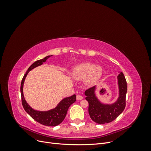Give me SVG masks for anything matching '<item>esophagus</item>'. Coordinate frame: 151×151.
Listing matches in <instances>:
<instances>
[{"label":"esophagus","mask_w":151,"mask_h":151,"mask_svg":"<svg viewBox=\"0 0 151 151\" xmlns=\"http://www.w3.org/2000/svg\"><path fill=\"white\" fill-rule=\"evenodd\" d=\"M76 98H77V100H81V99H83V96H81V95L78 94V95H77Z\"/></svg>","instance_id":"obj_1"}]
</instances>
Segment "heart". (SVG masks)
I'll return each instance as SVG.
<instances>
[{
  "mask_svg": "<svg viewBox=\"0 0 151 151\" xmlns=\"http://www.w3.org/2000/svg\"><path fill=\"white\" fill-rule=\"evenodd\" d=\"M103 74V68L101 65H96L93 63H83L72 68L70 76L75 80L84 78V84L91 87L96 84Z\"/></svg>",
  "mask_w": 151,
  "mask_h": 151,
  "instance_id": "1",
  "label": "heart"
}]
</instances>
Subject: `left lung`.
Returning <instances> with one entry per match:
<instances>
[{
	"instance_id": "obj_1",
	"label": "left lung",
	"mask_w": 151,
	"mask_h": 151,
	"mask_svg": "<svg viewBox=\"0 0 151 151\" xmlns=\"http://www.w3.org/2000/svg\"><path fill=\"white\" fill-rule=\"evenodd\" d=\"M118 97L111 104L101 102L96 94V86L85 91L86 99L89 103L88 111L92 120L99 124H104L115 120L124 110L127 85L125 77L122 72L117 76Z\"/></svg>"
}]
</instances>
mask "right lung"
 <instances>
[{
  "label": "right lung",
  "instance_id": "1",
  "mask_svg": "<svg viewBox=\"0 0 151 151\" xmlns=\"http://www.w3.org/2000/svg\"><path fill=\"white\" fill-rule=\"evenodd\" d=\"M52 55H48L43 59L36 61L29 68L26 73L24 74L23 78L22 79L21 84V94L22 104L23 106L24 110L33 118L35 120L38 122L45 126L55 127L61 123L67 115V110L70 105L76 101V94L72 95V96L67 97L62 99L57 106L53 109L48 111H38L32 108L28 103L26 102L23 94V86L26 77L29 72L33 69L35 67L42 65L43 63L47 61V59Z\"/></svg>",
  "mask_w": 151,
  "mask_h": 151
}]
</instances>
